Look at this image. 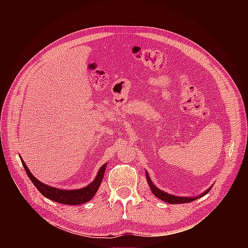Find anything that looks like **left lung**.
I'll list each match as a JSON object with an SVG mask.
<instances>
[{
    "label": "left lung",
    "instance_id": "left-lung-1",
    "mask_svg": "<svg viewBox=\"0 0 248 248\" xmlns=\"http://www.w3.org/2000/svg\"><path fill=\"white\" fill-rule=\"evenodd\" d=\"M146 179H147L148 185H149V186H150V188H151V190H152L153 194H154L156 197H158L159 199H161V200H163V201H165V202H169L170 204H181V203H188V202H192L193 200L198 199V198L202 197L203 195L207 194V193L210 191V189L212 188V187H209L206 191H204L202 194H200V195H199V196H197V197H182V196H175V195L169 194V193L164 192L163 190L159 189L158 187H156V186H155V185H154V184L152 183V181L150 180V178H149V175H148V172H147V171H146Z\"/></svg>",
    "mask_w": 248,
    "mask_h": 248
}]
</instances>
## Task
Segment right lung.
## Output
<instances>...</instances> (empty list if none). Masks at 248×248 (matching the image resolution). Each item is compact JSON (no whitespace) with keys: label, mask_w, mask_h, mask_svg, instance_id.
Returning <instances> with one entry per match:
<instances>
[{"label":"right lung","mask_w":248,"mask_h":248,"mask_svg":"<svg viewBox=\"0 0 248 248\" xmlns=\"http://www.w3.org/2000/svg\"><path fill=\"white\" fill-rule=\"evenodd\" d=\"M20 160H21L24 170L28 175V178L33 183V185L36 186V188L40 191V193L53 201H56V202H59L62 204H65V205H79V204H82V203H85V202H88L89 200H91L93 198V196L95 195V193L97 192V190L102 183L103 176H104V173L106 170V167H107V164L103 165L100 168V170H98V173L96 175L95 180L87 186H85L83 188H79V189L63 190V189L52 187L50 186H47V185L39 182L31 173V171L25 165L24 161L21 158H20Z\"/></svg>","instance_id":"1"}]
</instances>
